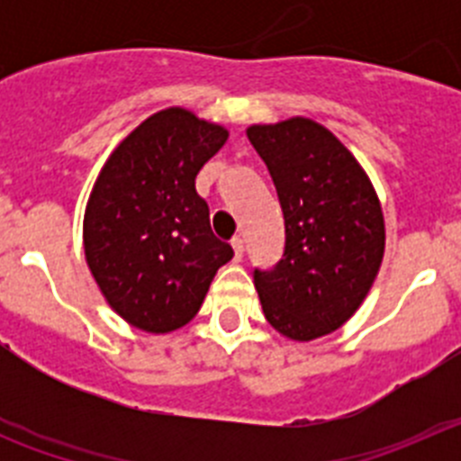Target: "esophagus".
Here are the masks:
<instances>
[{
	"instance_id": "obj_1",
	"label": "esophagus",
	"mask_w": 461,
	"mask_h": 461,
	"mask_svg": "<svg viewBox=\"0 0 461 461\" xmlns=\"http://www.w3.org/2000/svg\"><path fill=\"white\" fill-rule=\"evenodd\" d=\"M230 247H233V251H235V260H242V254H244V240L238 235V238L230 240Z\"/></svg>"
}]
</instances>
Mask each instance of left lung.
<instances>
[{"label": "left lung", "instance_id": "obj_1", "mask_svg": "<svg viewBox=\"0 0 461 461\" xmlns=\"http://www.w3.org/2000/svg\"><path fill=\"white\" fill-rule=\"evenodd\" d=\"M247 138L270 170L286 226L279 263L254 270L263 313L288 339H319L351 319L376 279L381 203L356 157L319 122L254 124Z\"/></svg>", "mask_w": 461, "mask_h": 461}]
</instances>
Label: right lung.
I'll use <instances>...</instances> for the list:
<instances>
[{
	"instance_id": "add662e5",
	"label": "right lung",
	"mask_w": 461,
	"mask_h": 461,
	"mask_svg": "<svg viewBox=\"0 0 461 461\" xmlns=\"http://www.w3.org/2000/svg\"><path fill=\"white\" fill-rule=\"evenodd\" d=\"M226 140L223 126L189 110H158L117 145L94 182L85 258L110 307L133 328L164 335L189 323L233 258L195 194V175Z\"/></svg>"
}]
</instances>
